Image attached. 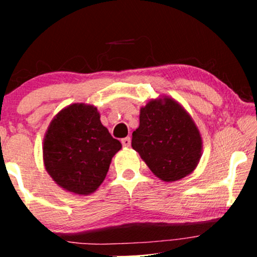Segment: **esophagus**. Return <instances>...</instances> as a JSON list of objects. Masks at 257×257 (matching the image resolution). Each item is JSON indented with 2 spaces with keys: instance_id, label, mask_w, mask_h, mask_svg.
<instances>
[{
  "instance_id": "obj_1",
  "label": "esophagus",
  "mask_w": 257,
  "mask_h": 257,
  "mask_svg": "<svg viewBox=\"0 0 257 257\" xmlns=\"http://www.w3.org/2000/svg\"><path fill=\"white\" fill-rule=\"evenodd\" d=\"M121 144H122V146H124V147H128L130 145H131V138H130V137L122 138L121 139Z\"/></svg>"
}]
</instances>
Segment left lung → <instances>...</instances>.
Segmentation results:
<instances>
[{
    "instance_id": "obj_1",
    "label": "left lung",
    "mask_w": 257,
    "mask_h": 257,
    "mask_svg": "<svg viewBox=\"0 0 257 257\" xmlns=\"http://www.w3.org/2000/svg\"><path fill=\"white\" fill-rule=\"evenodd\" d=\"M132 147L156 177L172 182L194 172L202 156V137L186 108L163 96L140 107Z\"/></svg>"
}]
</instances>
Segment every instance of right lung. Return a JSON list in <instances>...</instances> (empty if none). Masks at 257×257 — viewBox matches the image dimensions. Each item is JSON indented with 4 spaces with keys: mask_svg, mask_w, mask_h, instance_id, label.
Masks as SVG:
<instances>
[{
    "mask_svg": "<svg viewBox=\"0 0 257 257\" xmlns=\"http://www.w3.org/2000/svg\"><path fill=\"white\" fill-rule=\"evenodd\" d=\"M121 144L101 124L94 105L75 103L52 118L43 139L45 170L59 187L76 195L99 188Z\"/></svg>",
    "mask_w": 257,
    "mask_h": 257,
    "instance_id": "obj_1",
    "label": "right lung"
}]
</instances>
